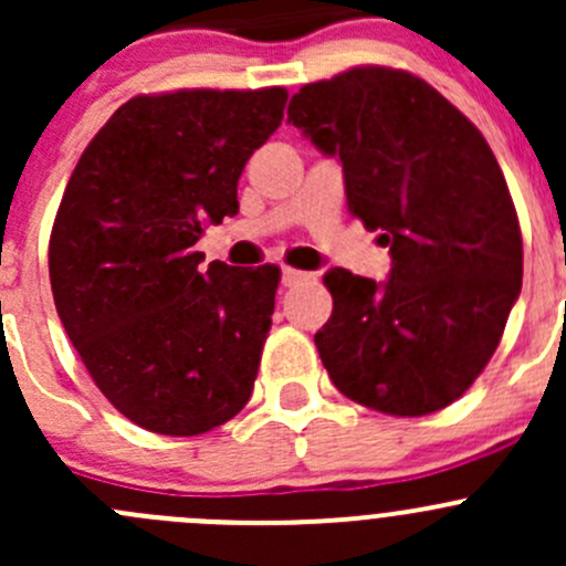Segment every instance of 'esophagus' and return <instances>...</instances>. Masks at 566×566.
Here are the masks:
<instances>
[{
  "instance_id": "1",
  "label": "esophagus",
  "mask_w": 566,
  "mask_h": 566,
  "mask_svg": "<svg viewBox=\"0 0 566 566\" xmlns=\"http://www.w3.org/2000/svg\"><path fill=\"white\" fill-rule=\"evenodd\" d=\"M306 279H310V273L295 271V268H284V271H282V284H284V287H295V284L306 282Z\"/></svg>"
}]
</instances>
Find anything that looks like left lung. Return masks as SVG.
Segmentation results:
<instances>
[{"label": "left lung", "mask_w": 566, "mask_h": 566, "mask_svg": "<svg viewBox=\"0 0 566 566\" xmlns=\"http://www.w3.org/2000/svg\"><path fill=\"white\" fill-rule=\"evenodd\" d=\"M287 123L339 158L347 208L391 254L386 282L325 273L323 367L380 413L447 408L488 367L523 284L521 224L493 150L438 90L378 65L301 87Z\"/></svg>", "instance_id": "obj_1"}]
</instances>
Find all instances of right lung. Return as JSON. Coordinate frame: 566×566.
<instances>
[{
	"mask_svg": "<svg viewBox=\"0 0 566 566\" xmlns=\"http://www.w3.org/2000/svg\"><path fill=\"white\" fill-rule=\"evenodd\" d=\"M287 90H177L123 104L78 158L49 243L56 315L125 419L199 436L241 413L271 331L279 268L197 251L238 213L249 156Z\"/></svg>",
	"mask_w": 566,
	"mask_h": 566,
	"instance_id": "obj_1",
	"label": "right lung"
}]
</instances>
